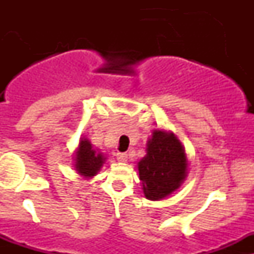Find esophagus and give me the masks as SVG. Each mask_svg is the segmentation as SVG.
Returning <instances> with one entry per match:
<instances>
[{"label":"esophagus","mask_w":254,"mask_h":254,"mask_svg":"<svg viewBox=\"0 0 254 254\" xmlns=\"http://www.w3.org/2000/svg\"><path fill=\"white\" fill-rule=\"evenodd\" d=\"M117 158L119 162H127V155L125 152H118L117 153Z\"/></svg>","instance_id":"34e87169"}]
</instances>
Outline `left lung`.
Returning a JSON list of instances; mask_svg holds the SVG:
<instances>
[{"instance_id": "left-lung-1", "label": "left lung", "mask_w": 254, "mask_h": 254, "mask_svg": "<svg viewBox=\"0 0 254 254\" xmlns=\"http://www.w3.org/2000/svg\"><path fill=\"white\" fill-rule=\"evenodd\" d=\"M137 168L146 198L161 200L183 183L188 160L184 147L173 132L155 130L147 141L146 156L137 163Z\"/></svg>"}]
</instances>
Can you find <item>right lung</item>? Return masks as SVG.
I'll return each instance as SVG.
<instances>
[{
  "mask_svg": "<svg viewBox=\"0 0 254 254\" xmlns=\"http://www.w3.org/2000/svg\"><path fill=\"white\" fill-rule=\"evenodd\" d=\"M104 161H106V157L103 153L94 150L89 140L84 137L79 140V145L75 155V168L78 175L83 176L84 178H92L98 173Z\"/></svg>",
  "mask_w": 254,
  "mask_h": 254,
  "instance_id": "right-lung-1",
  "label": "right lung"
}]
</instances>
